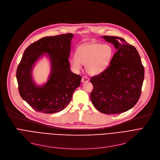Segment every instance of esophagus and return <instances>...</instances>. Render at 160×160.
Returning <instances> with one entry per match:
<instances>
[{
  "instance_id": "esophagus-1",
  "label": "esophagus",
  "mask_w": 160,
  "mask_h": 160,
  "mask_svg": "<svg viewBox=\"0 0 160 160\" xmlns=\"http://www.w3.org/2000/svg\"><path fill=\"white\" fill-rule=\"evenodd\" d=\"M89 78H87V77H83L82 78L81 82H82V83H83V82H89Z\"/></svg>"
}]
</instances>
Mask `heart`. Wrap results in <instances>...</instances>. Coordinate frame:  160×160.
I'll return each mask as SVG.
<instances>
[{"mask_svg": "<svg viewBox=\"0 0 160 160\" xmlns=\"http://www.w3.org/2000/svg\"><path fill=\"white\" fill-rule=\"evenodd\" d=\"M113 56V49L108 44L88 43L81 45L77 49V56L71 59L73 69L79 71L82 64L90 75H97L104 71L110 64Z\"/></svg>", "mask_w": 160, "mask_h": 160, "instance_id": "1", "label": "heart"}]
</instances>
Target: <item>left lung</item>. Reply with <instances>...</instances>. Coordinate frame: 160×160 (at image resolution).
<instances>
[{
	"label": "left lung",
	"mask_w": 160,
	"mask_h": 160,
	"mask_svg": "<svg viewBox=\"0 0 160 160\" xmlns=\"http://www.w3.org/2000/svg\"><path fill=\"white\" fill-rule=\"evenodd\" d=\"M117 50L108 68L90 82L93 86L91 100L97 110L105 114L129 110L138 102L144 80V67L136 48L124 39L102 37Z\"/></svg>",
	"instance_id": "obj_1"
}]
</instances>
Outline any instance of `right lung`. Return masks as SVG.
I'll return each mask as SVG.
<instances>
[{"label": "right lung", "mask_w": 160, "mask_h": 160, "mask_svg": "<svg viewBox=\"0 0 160 160\" xmlns=\"http://www.w3.org/2000/svg\"><path fill=\"white\" fill-rule=\"evenodd\" d=\"M72 33L45 37L24 50L17 70V80L21 98L35 110L45 113L59 112L69 104L82 77L70 69L69 57ZM43 57L50 63L47 82L38 85L32 70Z\"/></svg>", "instance_id": "add662e5"}]
</instances>
